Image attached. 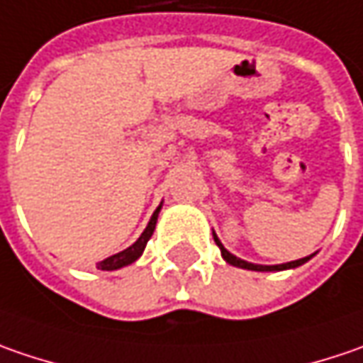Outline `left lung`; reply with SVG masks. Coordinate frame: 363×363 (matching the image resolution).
<instances>
[{
    "mask_svg": "<svg viewBox=\"0 0 363 363\" xmlns=\"http://www.w3.org/2000/svg\"><path fill=\"white\" fill-rule=\"evenodd\" d=\"M212 237H214V243L218 245V249H220V255H223V259L230 265H235V267H241V269H251V272H284V269H294V267H298L302 263H306L311 257H315V253L313 255H308V257H302V259H296V262H288V263H278V265H259V263H251V262H245L241 257H237V255H233L230 251L225 249V245L220 243V239L216 237V233L212 230Z\"/></svg>",
    "mask_w": 363,
    "mask_h": 363,
    "instance_id": "left-lung-1",
    "label": "left lung"
}]
</instances>
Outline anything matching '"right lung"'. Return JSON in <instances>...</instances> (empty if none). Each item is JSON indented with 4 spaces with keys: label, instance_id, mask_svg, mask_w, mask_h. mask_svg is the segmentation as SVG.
Returning <instances> with one entry per match:
<instances>
[{
    "label": "right lung",
    "instance_id": "1",
    "mask_svg": "<svg viewBox=\"0 0 363 363\" xmlns=\"http://www.w3.org/2000/svg\"><path fill=\"white\" fill-rule=\"evenodd\" d=\"M161 206H163V204H159V206H157V210L153 212V216H151V220H149V225H147V228L140 233V237L136 239L135 243L130 245V247H126L124 251L116 253V255H112V257H108V259H104V262L98 263V269H104V272H114V269H120V267H126V265L135 263L136 259L143 255V251H145V247H147V241L153 237L155 225H157V218H159Z\"/></svg>",
    "mask_w": 363,
    "mask_h": 363
}]
</instances>
